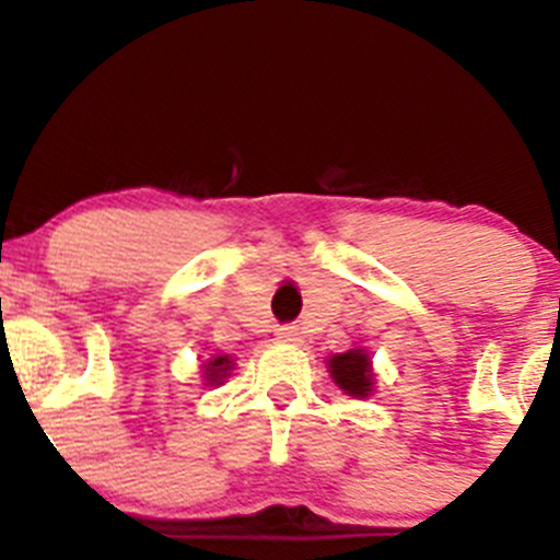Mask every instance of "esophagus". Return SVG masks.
Segmentation results:
<instances>
[{
    "instance_id": "1",
    "label": "esophagus",
    "mask_w": 560,
    "mask_h": 560,
    "mask_svg": "<svg viewBox=\"0 0 560 560\" xmlns=\"http://www.w3.org/2000/svg\"><path fill=\"white\" fill-rule=\"evenodd\" d=\"M276 336H279V341H284V343H301L303 341V332L298 325L279 327V330H276Z\"/></svg>"
}]
</instances>
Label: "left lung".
Returning <instances> with one entry per match:
<instances>
[{
  "label": "left lung",
  "mask_w": 560,
  "mask_h": 560,
  "mask_svg": "<svg viewBox=\"0 0 560 560\" xmlns=\"http://www.w3.org/2000/svg\"><path fill=\"white\" fill-rule=\"evenodd\" d=\"M332 382L352 398H369L374 393V369L365 349H349V352L332 354L327 360Z\"/></svg>",
  "instance_id": "obj_1"
}]
</instances>
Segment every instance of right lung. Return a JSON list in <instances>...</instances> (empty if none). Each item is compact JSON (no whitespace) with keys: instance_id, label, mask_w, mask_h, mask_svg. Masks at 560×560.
I'll list each match as a JSON object with an SVG mask.
<instances>
[{"instance_id":"right-lung-1","label":"right lung","mask_w":560,"mask_h":560,"mask_svg":"<svg viewBox=\"0 0 560 560\" xmlns=\"http://www.w3.org/2000/svg\"><path fill=\"white\" fill-rule=\"evenodd\" d=\"M230 371H233V358H230V354H213V358H208V363L202 365V380H206L208 387L222 385L230 376Z\"/></svg>"}]
</instances>
